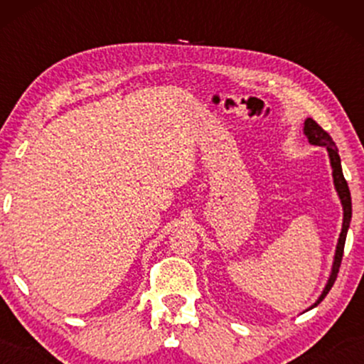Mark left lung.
I'll return each instance as SVG.
<instances>
[{
  "mask_svg": "<svg viewBox=\"0 0 364 364\" xmlns=\"http://www.w3.org/2000/svg\"><path fill=\"white\" fill-rule=\"evenodd\" d=\"M304 135L308 136V141H310V144L320 145V147H327L328 157H330V164H332L333 183H336V190L341 196L342 207H344V223H342L341 237H339V243H337V252H336V260H333V269H332V274H330L327 287H325L323 292H321L318 301L313 304V306H316V304H318L321 299H323L325 296L328 294V291L332 289L333 282H336V279H337V274H339L342 255H344L346 236H348V228H349V223H350V214H353V208H350V191H349L348 181H346L344 174H342L341 157H339V152H337V147H336V144H333V140L330 139L328 133L325 132V129L321 128L320 124L311 118H308L306 121H304Z\"/></svg>",
  "mask_w": 364,
  "mask_h": 364,
  "instance_id": "obj_1",
  "label": "left lung"
}]
</instances>
